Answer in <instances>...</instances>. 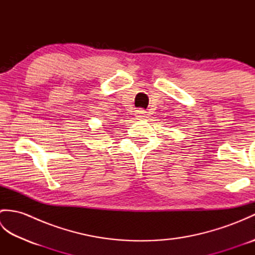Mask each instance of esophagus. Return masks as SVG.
<instances>
[{
	"mask_svg": "<svg viewBox=\"0 0 255 255\" xmlns=\"http://www.w3.org/2000/svg\"><path fill=\"white\" fill-rule=\"evenodd\" d=\"M144 111H142V110H138V111H136V117L137 118H142V117H144Z\"/></svg>",
	"mask_w": 255,
	"mask_h": 255,
	"instance_id": "esophagus-1",
	"label": "esophagus"
}]
</instances>
